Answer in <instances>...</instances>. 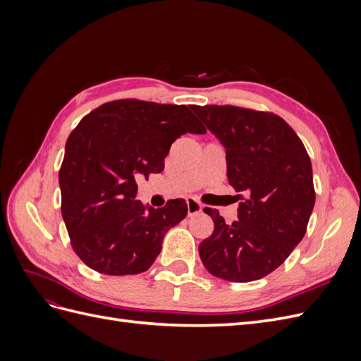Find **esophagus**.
Masks as SVG:
<instances>
[{
    "instance_id": "esophagus-1",
    "label": "esophagus",
    "mask_w": 361,
    "mask_h": 361,
    "mask_svg": "<svg viewBox=\"0 0 361 361\" xmlns=\"http://www.w3.org/2000/svg\"><path fill=\"white\" fill-rule=\"evenodd\" d=\"M187 209H188V215H195L202 212V204L199 202H195L194 199H188L187 200Z\"/></svg>"
}]
</instances>
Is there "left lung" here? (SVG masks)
<instances>
[{"instance_id": "1", "label": "left lung", "mask_w": 361, "mask_h": 361, "mask_svg": "<svg viewBox=\"0 0 361 361\" xmlns=\"http://www.w3.org/2000/svg\"><path fill=\"white\" fill-rule=\"evenodd\" d=\"M191 108L224 146L228 183L245 195L232 224L206 207L214 232L199 245L200 259L218 279L259 280L277 269L304 238L314 206L310 158L276 114L232 105Z\"/></svg>"}]
</instances>
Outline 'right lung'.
<instances>
[{"label": "right lung", "mask_w": 361, "mask_h": 361, "mask_svg": "<svg viewBox=\"0 0 361 361\" xmlns=\"http://www.w3.org/2000/svg\"><path fill=\"white\" fill-rule=\"evenodd\" d=\"M206 129L185 105L113 101L87 114L66 141L59 173L61 215L72 248L106 276L145 272L164 236L187 216L183 199L145 206L137 179L164 170L170 146Z\"/></svg>", "instance_id": "obj_1"}]
</instances>
